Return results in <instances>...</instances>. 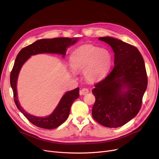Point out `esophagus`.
I'll return each mask as SVG.
<instances>
[{
  "label": "esophagus",
  "mask_w": 159,
  "mask_h": 159,
  "mask_svg": "<svg viewBox=\"0 0 159 159\" xmlns=\"http://www.w3.org/2000/svg\"><path fill=\"white\" fill-rule=\"evenodd\" d=\"M89 92V90L87 88H82L81 90H80L79 91V93L80 95H86L87 93H88Z\"/></svg>",
  "instance_id": "1"
}]
</instances>
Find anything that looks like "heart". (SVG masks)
Masks as SVG:
<instances>
[{
    "label": "heart",
    "instance_id": "1",
    "mask_svg": "<svg viewBox=\"0 0 159 159\" xmlns=\"http://www.w3.org/2000/svg\"><path fill=\"white\" fill-rule=\"evenodd\" d=\"M112 57L108 50L93 45L80 46L70 55L71 72L84 71L85 79L91 82L102 79L109 71Z\"/></svg>",
    "mask_w": 159,
    "mask_h": 159
}]
</instances>
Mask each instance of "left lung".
<instances>
[{
  "mask_svg": "<svg viewBox=\"0 0 159 159\" xmlns=\"http://www.w3.org/2000/svg\"><path fill=\"white\" fill-rule=\"evenodd\" d=\"M115 53L114 68L95 84L93 118L107 128H118L137 115L148 86L143 57L138 49L110 37H100Z\"/></svg>",
  "mask_w": 159,
  "mask_h": 159,
  "instance_id": "8db88e82",
  "label": "left lung"
}]
</instances>
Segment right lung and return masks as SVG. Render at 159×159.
Masks as SVG:
<instances>
[{
	"label": "right lung",
	"instance_id": "add662e5",
	"mask_svg": "<svg viewBox=\"0 0 159 159\" xmlns=\"http://www.w3.org/2000/svg\"><path fill=\"white\" fill-rule=\"evenodd\" d=\"M78 39L79 38L68 37L40 39L22 48L16 56L10 75V84L13 89L14 101L16 107L25 117L37 127L51 129L58 127L64 123L68 117L73 102L79 97V88H77L66 92L62 97L55 110L50 115L45 117L33 116L25 111L19 102L16 91V82L19 71L22 65L31 55L49 53L61 54L64 57L67 48L73 45Z\"/></svg>",
	"mask_w": 159,
	"mask_h": 159
}]
</instances>
